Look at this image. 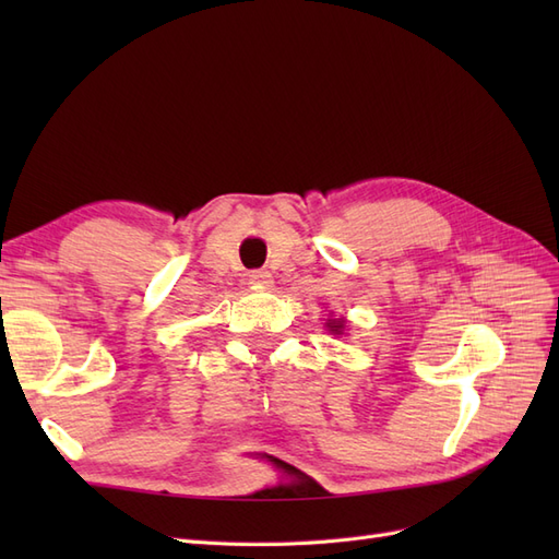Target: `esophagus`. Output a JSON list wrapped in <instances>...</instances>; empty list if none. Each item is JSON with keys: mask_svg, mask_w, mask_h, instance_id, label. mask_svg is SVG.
<instances>
[{"mask_svg": "<svg viewBox=\"0 0 559 559\" xmlns=\"http://www.w3.org/2000/svg\"><path fill=\"white\" fill-rule=\"evenodd\" d=\"M247 277H249V284H257V286H270V284H273V275H270L267 270H251Z\"/></svg>", "mask_w": 559, "mask_h": 559, "instance_id": "34e87169", "label": "esophagus"}]
</instances>
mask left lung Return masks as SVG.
I'll use <instances>...</instances> for the list:
<instances>
[{"label":"left lung","mask_w":559,"mask_h":559,"mask_svg":"<svg viewBox=\"0 0 559 559\" xmlns=\"http://www.w3.org/2000/svg\"><path fill=\"white\" fill-rule=\"evenodd\" d=\"M333 333H341L343 331V321L341 319H337V321H329V324H326Z\"/></svg>","instance_id":"obj_1"}]
</instances>
